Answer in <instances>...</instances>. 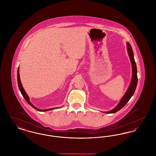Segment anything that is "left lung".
<instances>
[{
    "instance_id": "left-lung-1",
    "label": "left lung",
    "mask_w": 156,
    "mask_h": 156,
    "mask_svg": "<svg viewBox=\"0 0 156 156\" xmlns=\"http://www.w3.org/2000/svg\"><path fill=\"white\" fill-rule=\"evenodd\" d=\"M127 52L129 56V58L130 59L131 63H132V79L130 82V84L129 87V88L127 90L126 94L124 95V96L120 100L119 104L111 111L105 112L104 113H114L120 110L122 108H123L126 104L127 103V102L130 100L131 97L133 96V95L135 92V90L137 87V67H136V64L135 62V61L134 59L133 52V50L132 48L131 45L129 43H127Z\"/></svg>"
}]
</instances>
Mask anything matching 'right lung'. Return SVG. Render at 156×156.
Wrapping results in <instances>:
<instances>
[{"instance_id":"1","label":"right lung","mask_w":156,"mask_h":156,"mask_svg":"<svg viewBox=\"0 0 156 156\" xmlns=\"http://www.w3.org/2000/svg\"><path fill=\"white\" fill-rule=\"evenodd\" d=\"M17 83H18V86H19V88L20 90V92L21 94H22L23 97H24V98L25 99V100L26 101V102L28 103V104L30 105L31 106H32L33 108H34L36 110H37L39 112H44V111H51L52 109H56L57 108H51V109H44V110H41V109H38L36 107H35L33 104H31L30 102V100H29V98L28 97V95H27V94L26 93V92L24 91V90L23 89V87L22 85V83L20 81V75H19V68H18V69H17Z\"/></svg>"}]
</instances>
